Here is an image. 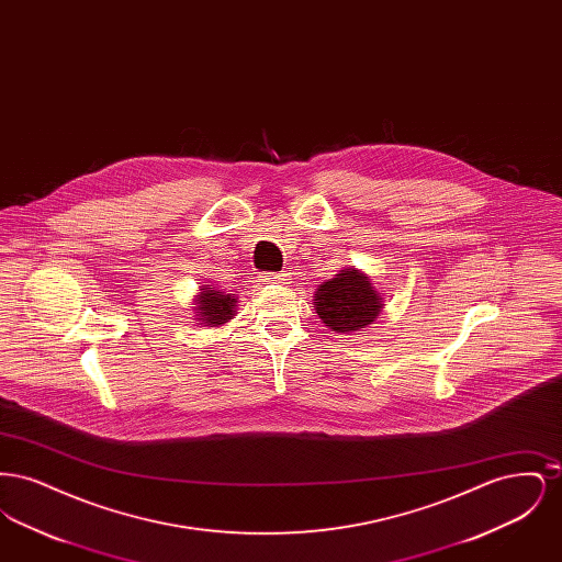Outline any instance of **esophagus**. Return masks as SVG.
Returning <instances> with one entry per match:
<instances>
[{
  "instance_id": "34e87169",
  "label": "esophagus",
  "mask_w": 562,
  "mask_h": 562,
  "mask_svg": "<svg viewBox=\"0 0 562 562\" xmlns=\"http://www.w3.org/2000/svg\"><path fill=\"white\" fill-rule=\"evenodd\" d=\"M263 280L271 282V284H286V282H289V276H286V273H269Z\"/></svg>"
}]
</instances>
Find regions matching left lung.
Here are the masks:
<instances>
[{
	"label": "left lung",
	"mask_w": 562,
	"mask_h": 562,
	"mask_svg": "<svg viewBox=\"0 0 562 562\" xmlns=\"http://www.w3.org/2000/svg\"><path fill=\"white\" fill-rule=\"evenodd\" d=\"M314 310L326 328L349 335L374 324L383 310V296L369 273L346 268L316 289Z\"/></svg>",
	"instance_id": "left-lung-1"
}]
</instances>
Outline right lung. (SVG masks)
<instances>
[{"mask_svg": "<svg viewBox=\"0 0 562 562\" xmlns=\"http://www.w3.org/2000/svg\"><path fill=\"white\" fill-rule=\"evenodd\" d=\"M193 321L202 326H223L234 321L238 310V296H232L225 289L214 284H202L193 296Z\"/></svg>", "mask_w": 562, "mask_h": 562, "instance_id": "right-lung-1", "label": "right lung"}]
</instances>
